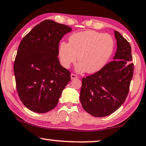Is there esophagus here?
<instances>
[{
  "label": "esophagus",
  "mask_w": 146,
  "mask_h": 146,
  "mask_svg": "<svg viewBox=\"0 0 146 146\" xmlns=\"http://www.w3.org/2000/svg\"><path fill=\"white\" fill-rule=\"evenodd\" d=\"M77 78H78V77L77 75H74V74H71V79H77Z\"/></svg>",
  "instance_id": "obj_1"
}]
</instances>
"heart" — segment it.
Wrapping results in <instances>:
<instances>
[{
  "label": "heart",
  "instance_id": "1",
  "mask_svg": "<svg viewBox=\"0 0 146 146\" xmlns=\"http://www.w3.org/2000/svg\"><path fill=\"white\" fill-rule=\"evenodd\" d=\"M114 49V40L111 35L89 30L71 34L69 43L61 42L58 55L65 68L75 63L77 56V72L94 73L106 64Z\"/></svg>",
  "mask_w": 146,
  "mask_h": 146
}]
</instances>
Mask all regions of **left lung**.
Returning <instances> with one entry per match:
<instances>
[{
	"label": "left lung",
	"mask_w": 146,
	"mask_h": 146,
	"mask_svg": "<svg viewBox=\"0 0 146 146\" xmlns=\"http://www.w3.org/2000/svg\"><path fill=\"white\" fill-rule=\"evenodd\" d=\"M117 50L114 60L100 71L82 79L80 101L92 116L104 117L113 113L124 103L134 73L129 42L114 31Z\"/></svg>",
	"instance_id": "left-lung-1"
}]
</instances>
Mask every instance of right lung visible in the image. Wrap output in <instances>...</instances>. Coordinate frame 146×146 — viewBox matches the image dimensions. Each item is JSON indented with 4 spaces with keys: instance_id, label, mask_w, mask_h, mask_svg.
I'll return each mask as SVG.
<instances>
[{
    "instance_id": "obj_1",
    "label": "right lung",
    "mask_w": 146,
    "mask_h": 146,
    "mask_svg": "<svg viewBox=\"0 0 146 146\" xmlns=\"http://www.w3.org/2000/svg\"><path fill=\"white\" fill-rule=\"evenodd\" d=\"M72 28L45 20L22 39L14 64L16 88L24 105L37 113L57 106L63 90L71 81L70 72L61 66L59 43Z\"/></svg>"
}]
</instances>
